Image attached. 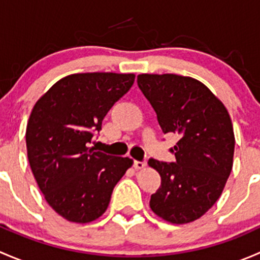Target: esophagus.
<instances>
[{
  "instance_id": "1",
  "label": "esophagus",
  "mask_w": 260,
  "mask_h": 260,
  "mask_svg": "<svg viewBox=\"0 0 260 260\" xmlns=\"http://www.w3.org/2000/svg\"><path fill=\"white\" fill-rule=\"evenodd\" d=\"M133 166H135L136 170H142L147 166V162L146 161H135L133 162Z\"/></svg>"
}]
</instances>
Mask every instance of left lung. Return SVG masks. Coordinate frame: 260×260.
Returning <instances> with one entry per match:
<instances>
[{
	"instance_id": "left-lung-1",
	"label": "left lung",
	"mask_w": 260,
	"mask_h": 260,
	"mask_svg": "<svg viewBox=\"0 0 260 260\" xmlns=\"http://www.w3.org/2000/svg\"><path fill=\"white\" fill-rule=\"evenodd\" d=\"M137 83L162 132L180 137L170 149L176 161H148L161 176L149 206L171 224L195 221L216 203L232 172L235 137L228 109L193 78L140 74Z\"/></svg>"
}]
</instances>
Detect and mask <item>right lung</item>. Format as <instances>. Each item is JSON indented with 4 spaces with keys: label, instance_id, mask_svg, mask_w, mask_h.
Here are the masks:
<instances>
[{
    "label": "right lung",
    "instance_id": "right-lung-1",
    "mask_svg": "<svg viewBox=\"0 0 260 260\" xmlns=\"http://www.w3.org/2000/svg\"><path fill=\"white\" fill-rule=\"evenodd\" d=\"M135 74L80 73L62 78L39 99L26 127L31 171L46 203L68 221L104 214L114 186L133 165L89 147L93 133L135 83Z\"/></svg>",
    "mask_w": 260,
    "mask_h": 260
}]
</instances>
